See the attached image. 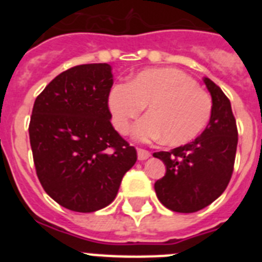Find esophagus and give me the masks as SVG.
<instances>
[{"label":"esophagus","instance_id":"1","mask_svg":"<svg viewBox=\"0 0 262 262\" xmlns=\"http://www.w3.org/2000/svg\"><path fill=\"white\" fill-rule=\"evenodd\" d=\"M149 156H151V152L142 149V148H139L138 149V160H140V161H144V160H147Z\"/></svg>","mask_w":262,"mask_h":262}]
</instances>
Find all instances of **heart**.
Listing matches in <instances>:
<instances>
[{
  "mask_svg": "<svg viewBox=\"0 0 262 262\" xmlns=\"http://www.w3.org/2000/svg\"><path fill=\"white\" fill-rule=\"evenodd\" d=\"M148 104V114L135 124L138 142L164 138L172 145L185 144L202 133L211 117V98L184 72L154 68L140 72L129 84H117L108 93L113 124L122 135Z\"/></svg>",
  "mask_w": 262,
  "mask_h": 262,
  "instance_id": "obj_1",
  "label": "heart"
}]
</instances>
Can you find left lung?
I'll use <instances>...</instances> for the list:
<instances>
[{
    "label": "left lung",
    "instance_id": "8db88e82",
    "mask_svg": "<svg viewBox=\"0 0 262 262\" xmlns=\"http://www.w3.org/2000/svg\"><path fill=\"white\" fill-rule=\"evenodd\" d=\"M203 82L212 99L211 117L193 142L170 152H156L166 173L155 182V191L166 209L195 212L211 205L230 182L237 147V128L230 99L210 78Z\"/></svg>",
    "mask_w": 262,
    "mask_h": 262
}]
</instances>
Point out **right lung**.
I'll list each match as a JSON object with an SVG mask.
<instances>
[{
  "instance_id": "add662e5",
  "label": "right lung",
  "mask_w": 262,
  "mask_h": 262,
  "mask_svg": "<svg viewBox=\"0 0 262 262\" xmlns=\"http://www.w3.org/2000/svg\"><path fill=\"white\" fill-rule=\"evenodd\" d=\"M111 66L84 64L62 72L36 97L29 134L46 193L60 206L94 212L117 196L136 151L111 124Z\"/></svg>"
}]
</instances>
